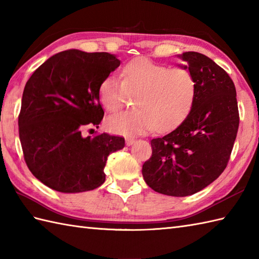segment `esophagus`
<instances>
[{
	"mask_svg": "<svg viewBox=\"0 0 259 259\" xmlns=\"http://www.w3.org/2000/svg\"><path fill=\"white\" fill-rule=\"evenodd\" d=\"M135 139L134 138H126L125 139V145L126 146H131V145H134L135 144Z\"/></svg>",
	"mask_w": 259,
	"mask_h": 259,
	"instance_id": "esophagus-1",
	"label": "esophagus"
}]
</instances>
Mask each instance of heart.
<instances>
[{
  "mask_svg": "<svg viewBox=\"0 0 259 259\" xmlns=\"http://www.w3.org/2000/svg\"><path fill=\"white\" fill-rule=\"evenodd\" d=\"M122 80L109 74L99 88L102 106L112 112L122 107L129 92H139L134 110L114 113L106 120L110 133L135 136L155 128L166 131L183 121L194 104L197 83L186 68L135 58L122 68Z\"/></svg>",
  "mask_w": 259,
  "mask_h": 259,
  "instance_id": "obj_1",
  "label": "heart"
}]
</instances>
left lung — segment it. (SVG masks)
I'll return each instance as SVG.
<instances>
[{
	"instance_id": "obj_1",
	"label": "left lung",
	"mask_w": 259,
	"mask_h": 259,
	"mask_svg": "<svg viewBox=\"0 0 259 259\" xmlns=\"http://www.w3.org/2000/svg\"><path fill=\"white\" fill-rule=\"evenodd\" d=\"M197 83L189 114L171 133L151 140L142 166L146 184L159 194L186 197L206 188L227 167L239 125L236 89L228 73L198 52L178 56Z\"/></svg>"
}]
</instances>
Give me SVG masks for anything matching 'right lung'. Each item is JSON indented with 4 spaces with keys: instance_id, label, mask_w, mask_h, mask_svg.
I'll return each instance as SVG.
<instances>
[{
    "instance_id": "right-lung-1",
    "label": "right lung",
    "mask_w": 259,
    "mask_h": 259,
    "mask_svg": "<svg viewBox=\"0 0 259 259\" xmlns=\"http://www.w3.org/2000/svg\"><path fill=\"white\" fill-rule=\"evenodd\" d=\"M119 65L113 54L72 49L48 59L27 80L20 141L27 168L49 188L74 194L96 189L106 180L108 156L122 149L124 138L81 133L101 122L99 88Z\"/></svg>"
}]
</instances>
